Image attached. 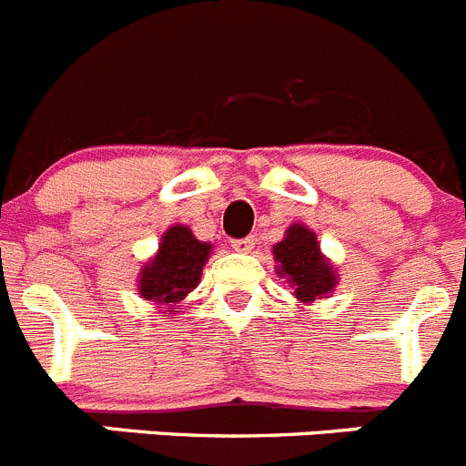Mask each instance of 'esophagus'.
I'll use <instances>...</instances> for the list:
<instances>
[{"mask_svg": "<svg viewBox=\"0 0 466 466\" xmlns=\"http://www.w3.org/2000/svg\"><path fill=\"white\" fill-rule=\"evenodd\" d=\"M254 247H256V238L254 236H247V238H240V240H233V249L240 251V254H249Z\"/></svg>", "mask_w": 466, "mask_h": 466, "instance_id": "1", "label": "esophagus"}]
</instances>
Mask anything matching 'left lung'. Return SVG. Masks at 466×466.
Listing matches in <instances>:
<instances>
[{"mask_svg": "<svg viewBox=\"0 0 466 466\" xmlns=\"http://www.w3.org/2000/svg\"><path fill=\"white\" fill-rule=\"evenodd\" d=\"M275 261L279 275L289 277L298 300L309 302L335 289V270L319 251L317 236L305 226H291L286 238L275 245Z\"/></svg>", "mask_w": 466, "mask_h": 466, "instance_id": "1", "label": "left lung"}]
</instances>
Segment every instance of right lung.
I'll return each instance as SVG.
<instances>
[{"instance_id":"1","label":"right lung","mask_w":466,"mask_h":466,"mask_svg":"<svg viewBox=\"0 0 466 466\" xmlns=\"http://www.w3.org/2000/svg\"><path fill=\"white\" fill-rule=\"evenodd\" d=\"M210 249L208 242L196 240L187 226H173L166 230L157 258L143 268L138 281L140 296L175 309V305L185 300L187 293L194 291L198 284Z\"/></svg>"}]
</instances>
